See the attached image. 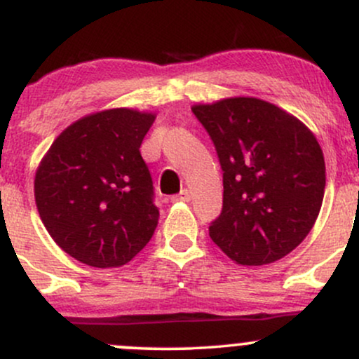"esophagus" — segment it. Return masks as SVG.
<instances>
[{
    "instance_id": "obj_1",
    "label": "esophagus",
    "mask_w": 359,
    "mask_h": 359,
    "mask_svg": "<svg viewBox=\"0 0 359 359\" xmlns=\"http://www.w3.org/2000/svg\"><path fill=\"white\" fill-rule=\"evenodd\" d=\"M172 203H189L191 201V194H189V191H180L179 194H175V196L170 197Z\"/></svg>"
}]
</instances>
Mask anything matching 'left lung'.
Listing matches in <instances>:
<instances>
[{
  "mask_svg": "<svg viewBox=\"0 0 359 359\" xmlns=\"http://www.w3.org/2000/svg\"><path fill=\"white\" fill-rule=\"evenodd\" d=\"M222 168V211L209 236L233 262L273 263L312 229L324 199V155L297 118L257 97L196 104Z\"/></svg>",
  "mask_w": 359,
  "mask_h": 359,
  "instance_id": "left-lung-1",
  "label": "left lung"
}]
</instances>
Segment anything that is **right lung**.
<instances>
[{
	"label": "right lung",
	"instance_id": "obj_1",
	"mask_svg": "<svg viewBox=\"0 0 359 359\" xmlns=\"http://www.w3.org/2000/svg\"><path fill=\"white\" fill-rule=\"evenodd\" d=\"M155 114L116 108L65 128L40 162L35 203L53 241L89 266H121L158 224L154 182L140 154Z\"/></svg>",
	"mask_w": 359,
	"mask_h": 359
}]
</instances>
